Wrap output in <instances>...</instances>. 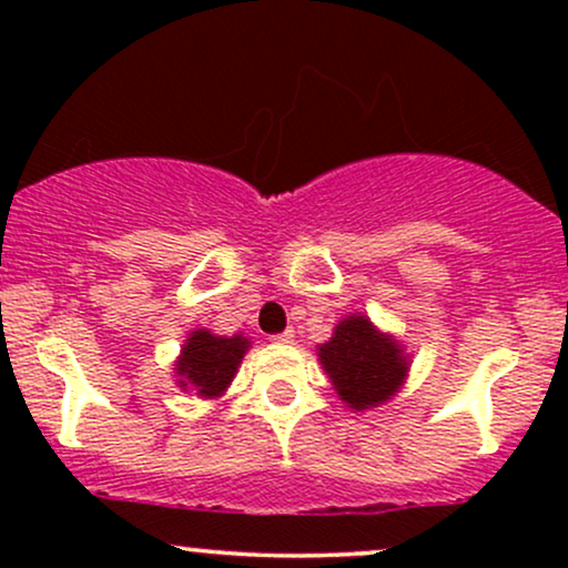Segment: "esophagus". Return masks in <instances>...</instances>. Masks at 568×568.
Masks as SVG:
<instances>
[{"label":"esophagus","mask_w":568,"mask_h":568,"mask_svg":"<svg viewBox=\"0 0 568 568\" xmlns=\"http://www.w3.org/2000/svg\"><path fill=\"white\" fill-rule=\"evenodd\" d=\"M272 342H275V344H285V347H288V344H293V331H283V334L272 336Z\"/></svg>","instance_id":"esophagus-1"}]
</instances>
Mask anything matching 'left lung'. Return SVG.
<instances>
[{
	"label": "left lung",
	"mask_w": 568,
	"mask_h": 568,
	"mask_svg": "<svg viewBox=\"0 0 568 568\" xmlns=\"http://www.w3.org/2000/svg\"><path fill=\"white\" fill-rule=\"evenodd\" d=\"M317 361L338 400L352 410H371L393 400L410 368L406 347L361 312H349L336 323L334 336L317 347Z\"/></svg>",
	"instance_id": "obj_1"
}]
</instances>
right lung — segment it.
I'll return each mask as SVG.
<instances>
[{"label":"right lung","mask_w":568,"mask_h":568,"mask_svg":"<svg viewBox=\"0 0 568 568\" xmlns=\"http://www.w3.org/2000/svg\"><path fill=\"white\" fill-rule=\"evenodd\" d=\"M247 349L251 338L243 334L219 336L207 328L192 331L173 363L175 387L205 400H216L232 384Z\"/></svg>","instance_id":"1"}]
</instances>
